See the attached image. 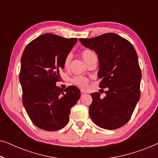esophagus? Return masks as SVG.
<instances>
[{"mask_svg": "<svg viewBox=\"0 0 158 158\" xmlns=\"http://www.w3.org/2000/svg\"><path fill=\"white\" fill-rule=\"evenodd\" d=\"M81 96H85V95L86 94V93H85V91H84V90H81Z\"/></svg>", "mask_w": 158, "mask_h": 158, "instance_id": "esophagus-1", "label": "esophagus"}]
</instances>
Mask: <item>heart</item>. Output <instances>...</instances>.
<instances>
[{
	"mask_svg": "<svg viewBox=\"0 0 158 158\" xmlns=\"http://www.w3.org/2000/svg\"><path fill=\"white\" fill-rule=\"evenodd\" d=\"M95 54L92 51L90 50H84L83 52H82L81 55L84 61L87 62L88 60L90 59V57L92 56H94ZM70 56L68 55V57L65 58V60H64V66L68 67L69 63H70ZM88 79L86 78L85 77L82 76V75H77V76H75L74 78L73 79V83L75 84V85L78 86V87L81 88H85L88 84Z\"/></svg>",
	"mask_w": 158,
	"mask_h": 158,
	"instance_id": "b5f03b06",
	"label": "heart"
}]
</instances>
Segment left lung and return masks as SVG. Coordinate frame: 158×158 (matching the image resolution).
<instances>
[{"instance_id": "obj_1", "label": "left lung", "mask_w": 158, "mask_h": 158, "mask_svg": "<svg viewBox=\"0 0 158 158\" xmlns=\"http://www.w3.org/2000/svg\"><path fill=\"white\" fill-rule=\"evenodd\" d=\"M79 40L98 55L99 87L108 88L102 99L99 93L90 94V118L101 128H119L129 120L140 98L142 73L137 52L129 41L114 33Z\"/></svg>"}]
</instances>
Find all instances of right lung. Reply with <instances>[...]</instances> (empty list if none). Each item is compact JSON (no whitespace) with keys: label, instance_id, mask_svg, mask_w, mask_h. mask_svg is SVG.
Here are the masks:
<instances>
[{"label":"right lung","instance_id":"obj_1","mask_svg":"<svg viewBox=\"0 0 158 158\" xmlns=\"http://www.w3.org/2000/svg\"><path fill=\"white\" fill-rule=\"evenodd\" d=\"M77 39L42 34L26 47L21 56L19 81L23 104L31 122L46 131L59 130L69 121L70 109L81 90L70 85L64 90L56 85L60 70Z\"/></svg>","mask_w":158,"mask_h":158}]
</instances>
